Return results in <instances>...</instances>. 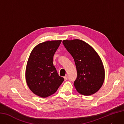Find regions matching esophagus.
<instances>
[{
    "mask_svg": "<svg viewBox=\"0 0 124 124\" xmlns=\"http://www.w3.org/2000/svg\"><path fill=\"white\" fill-rule=\"evenodd\" d=\"M63 78H64V79H65V80L66 81V80H67V79H68V76L66 75V76H65V77H64Z\"/></svg>",
    "mask_w": 124,
    "mask_h": 124,
    "instance_id": "esophagus-1",
    "label": "esophagus"
}]
</instances>
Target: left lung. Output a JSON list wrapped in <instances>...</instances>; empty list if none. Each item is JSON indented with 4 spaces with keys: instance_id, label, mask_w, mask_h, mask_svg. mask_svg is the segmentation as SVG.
I'll return each instance as SVG.
<instances>
[{
    "instance_id": "left-lung-1",
    "label": "left lung",
    "mask_w": 124,
    "mask_h": 124,
    "mask_svg": "<svg viewBox=\"0 0 124 124\" xmlns=\"http://www.w3.org/2000/svg\"><path fill=\"white\" fill-rule=\"evenodd\" d=\"M62 43L74 58L77 76L74 82L77 91L90 96L102 86L105 71L100 57L87 43L80 39L63 40Z\"/></svg>"
}]
</instances>
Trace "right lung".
I'll return each mask as SVG.
<instances>
[{"label":"right lung","instance_id":"obj_1","mask_svg":"<svg viewBox=\"0 0 124 124\" xmlns=\"http://www.w3.org/2000/svg\"><path fill=\"white\" fill-rule=\"evenodd\" d=\"M61 42L57 40L39 44L29 57L26 80L30 90L38 96L46 98L52 95L64 81L53 63V56Z\"/></svg>","mask_w":124,"mask_h":124}]
</instances>
